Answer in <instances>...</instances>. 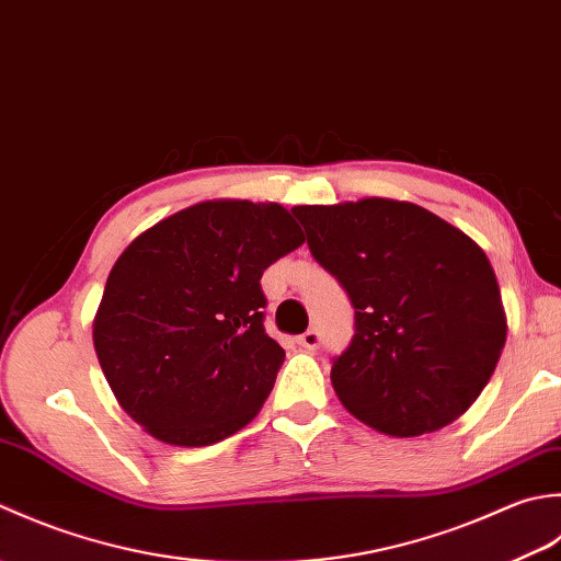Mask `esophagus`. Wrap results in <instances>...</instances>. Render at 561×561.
<instances>
[{
	"instance_id": "obj_1",
	"label": "esophagus",
	"mask_w": 561,
	"mask_h": 561,
	"mask_svg": "<svg viewBox=\"0 0 561 561\" xmlns=\"http://www.w3.org/2000/svg\"><path fill=\"white\" fill-rule=\"evenodd\" d=\"M297 344H300L305 351H317L319 344H322V334L317 329H307L302 336H297Z\"/></svg>"
}]
</instances>
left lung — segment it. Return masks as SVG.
<instances>
[{"instance_id":"obj_1","label":"left lung","mask_w":561,"mask_h":561,"mask_svg":"<svg viewBox=\"0 0 561 561\" xmlns=\"http://www.w3.org/2000/svg\"><path fill=\"white\" fill-rule=\"evenodd\" d=\"M307 247L351 297L356 322L331 365L353 416L411 438L472 407L506 344L496 273L462 230L421 205H297Z\"/></svg>"}]
</instances>
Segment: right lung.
<instances>
[{"label":"right lung","mask_w":561,"mask_h":561,"mask_svg":"<svg viewBox=\"0 0 561 561\" xmlns=\"http://www.w3.org/2000/svg\"><path fill=\"white\" fill-rule=\"evenodd\" d=\"M305 242L278 203L205 201L113 264L94 348L118 404L152 438L201 448L264 407L285 351L264 329V271Z\"/></svg>","instance_id":"obj_1"}]
</instances>
